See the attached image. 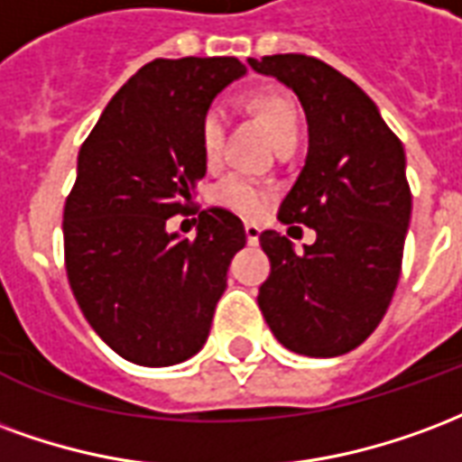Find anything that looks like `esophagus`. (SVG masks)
Listing matches in <instances>:
<instances>
[{"label": "esophagus", "mask_w": 462, "mask_h": 462, "mask_svg": "<svg viewBox=\"0 0 462 462\" xmlns=\"http://www.w3.org/2000/svg\"><path fill=\"white\" fill-rule=\"evenodd\" d=\"M245 241H248V245H255L258 244V236H261V228L255 226V224H245Z\"/></svg>", "instance_id": "obj_1"}]
</instances>
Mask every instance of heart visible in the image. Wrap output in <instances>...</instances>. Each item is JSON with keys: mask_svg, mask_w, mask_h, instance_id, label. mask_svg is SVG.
Here are the masks:
<instances>
[{"mask_svg": "<svg viewBox=\"0 0 462 462\" xmlns=\"http://www.w3.org/2000/svg\"><path fill=\"white\" fill-rule=\"evenodd\" d=\"M254 107L258 116L263 117L268 130L273 134V143L282 144L288 140H300V110L295 106L288 93L281 90H263L254 96ZM226 134H228V107L224 103H211L201 116L199 125V140H201V152L207 164H218L224 160L226 150ZM273 191L271 184L255 180L244 171H231L224 180L218 181L211 199L218 207L234 211L238 217L258 218L271 207Z\"/></svg>", "mask_w": 462, "mask_h": 462, "instance_id": "heart-1", "label": "heart"}]
</instances>
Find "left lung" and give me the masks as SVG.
<instances>
[{
  "instance_id": "left-lung-1",
  "label": "left lung",
  "mask_w": 462,
  "mask_h": 462,
  "mask_svg": "<svg viewBox=\"0 0 462 462\" xmlns=\"http://www.w3.org/2000/svg\"><path fill=\"white\" fill-rule=\"evenodd\" d=\"M248 66L285 83L305 110L308 160L278 218L318 231L300 255L278 231L261 234L271 275L258 308L291 352L346 355L382 322L402 275L411 218L402 140L372 97L325 60L275 53Z\"/></svg>"
}]
</instances>
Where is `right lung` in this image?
Listing matches in <instances>:
<instances>
[{"label": "right lung", "instance_id": "right-lung-1", "mask_svg": "<svg viewBox=\"0 0 462 462\" xmlns=\"http://www.w3.org/2000/svg\"><path fill=\"white\" fill-rule=\"evenodd\" d=\"M244 73L234 56L150 60L80 144L63 207L66 273L90 328L133 365L171 366L197 355L228 263L245 245L241 218L218 207L199 214L191 241L167 231V218L191 214L207 174L201 116Z\"/></svg>", "mask_w": 462, "mask_h": 462}]
</instances>
